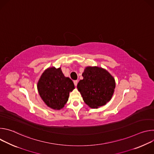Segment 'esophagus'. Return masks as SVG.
I'll return each instance as SVG.
<instances>
[{
  "mask_svg": "<svg viewBox=\"0 0 154 154\" xmlns=\"http://www.w3.org/2000/svg\"><path fill=\"white\" fill-rule=\"evenodd\" d=\"M74 85L76 86L77 85V83H78V81H77V80H74Z\"/></svg>",
  "mask_w": 154,
  "mask_h": 154,
  "instance_id": "esophagus-1",
  "label": "esophagus"
}]
</instances>
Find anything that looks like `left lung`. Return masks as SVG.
<instances>
[{"instance_id": "obj_1", "label": "left lung", "mask_w": 154, "mask_h": 154, "mask_svg": "<svg viewBox=\"0 0 154 154\" xmlns=\"http://www.w3.org/2000/svg\"><path fill=\"white\" fill-rule=\"evenodd\" d=\"M83 80L77 84L85 103L97 108L111 100L115 88V80L106 70L97 66H88L82 74Z\"/></svg>"}]
</instances>
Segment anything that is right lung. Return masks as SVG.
Returning <instances> with one entry per match:
<instances>
[{
    "mask_svg": "<svg viewBox=\"0 0 154 154\" xmlns=\"http://www.w3.org/2000/svg\"><path fill=\"white\" fill-rule=\"evenodd\" d=\"M37 88L46 105L54 109L63 108L66 103L69 93L74 88L73 82L64 75L61 68H49L39 78Z\"/></svg>",
    "mask_w": 154,
    "mask_h": 154,
    "instance_id": "1",
    "label": "right lung"
}]
</instances>
